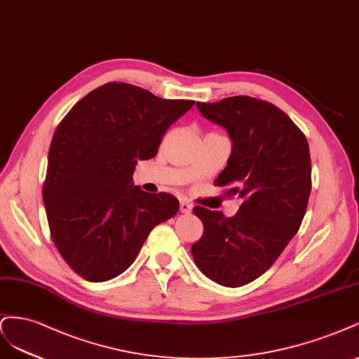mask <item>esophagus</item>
Here are the masks:
<instances>
[{"label":"esophagus","mask_w":359,"mask_h":359,"mask_svg":"<svg viewBox=\"0 0 359 359\" xmlns=\"http://www.w3.org/2000/svg\"><path fill=\"white\" fill-rule=\"evenodd\" d=\"M180 212L182 213H191L192 212V203H189L188 200H180Z\"/></svg>","instance_id":"esophagus-1"}]
</instances>
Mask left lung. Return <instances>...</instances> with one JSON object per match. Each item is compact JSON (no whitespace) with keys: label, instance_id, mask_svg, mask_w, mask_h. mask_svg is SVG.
<instances>
[{"label":"left lung","instance_id":"1","mask_svg":"<svg viewBox=\"0 0 359 359\" xmlns=\"http://www.w3.org/2000/svg\"><path fill=\"white\" fill-rule=\"evenodd\" d=\"M196 107L233 142L215 183L241 205L233 217L194 207L204 233L192 245V257L209 279L238 287L271 267L303 222L311 189L309 143L291 118L267 101L238 95Z\"/></svg>","mask_w":359,"mask_h":359}]
</instances>
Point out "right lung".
Returning a JSON list of instances; mask_svg holds the SVG:
<instances>
[{
	"label": "right lung",
	"instance_id": "1",
	"mask_svg": "<svg viewBox=\"0 0 359 359\" xmlns=\"http://www.w3.org/2000/svg\"><path fill=\"white\" fill-rule=\"evenodd\" d=\"M194 102L110 82L57 125L43 200L56 249L83 279L106 282L123 273L150 231L179 212L172 195L134 187L133 172L138 159L156 155L168 126Z\"/></svg>",
	"mask_w": 359,
	"mask_h": 359
}]
</instances>
